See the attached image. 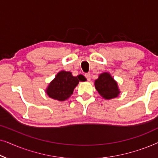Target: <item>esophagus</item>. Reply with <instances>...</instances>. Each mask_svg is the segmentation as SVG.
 <instances>
[{"label":"esophagus","mask_w":158,"mask_h":158,"mask_svg":"<svg viewBox=\"0 0 158 158\" xmlns=\"http://www.w3.org/2000/svg\"><path fill=\"white\" fill-rule=\"evenodd\" d=\"M85 77L87 78V80L88 81H90V73H86V74H85Z\"/></svg>","instance_id":"1"}]
</instances>
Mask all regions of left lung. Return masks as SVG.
<instances>
[{
  "label": "left lung",
  "instance_id": "1",
  "mask_svg": "<svg viewBox=\"0 0 158 158\" xmlns=\"http://www.w3.org/2000/svg\"><path fill=\"white\" fill-rule=\"evenodd\" d=\"M95 87L99 94L105 99L116 98L119 94L117 83L109 73H103L95 81Z\"/></svg>",
  "mask_w": 158,
  "mask_h": 158
}]
</instances>
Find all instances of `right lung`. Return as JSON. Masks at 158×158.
Here are the masks:
<instances>
[{
    "label": "right lung",
    "instance_id": "right-lung-1",
    "mask_svg": "<svg viewBox=\"0 0 158 158\" xmlns=\"http://www.w3.org/2000/svg\"><path fill=\"white\" fill-rule=\"evenodd\" d=\"M85 77L82 75L74 77L70 72L60 71L55 79L49 83L46 93L50 98L63 101L73 94L74 88L80 81H85Z\"/></svg>",
    "mask_w": 158,
    "mask_h": 158
}]
</instances>
